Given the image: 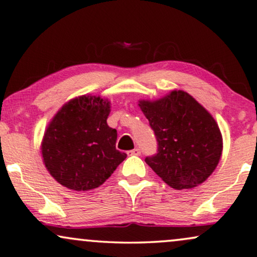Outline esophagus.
Masks as SVG:
<instances>
[{
	"label": "esophagus",
	"mask_w": 257,
	"mask_h": 257,
	"mask_svg": "<svg viewBox=\"0 0 257 257\" xmlns=\"http://www.w3.org/2000/svg\"><path fill=\"white\" fill-rule=\"evenodd\" d=\"M129 156H132V155H136V156H139V155H141V150H140L139 148H135V149H133V150H129L128 153Z\"/></svg>",
	"instance_id": "esophagus-1"
}]
</instances>
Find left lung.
Masks as SVG:
<instances>
[{
  "label": "left lung",
  "instance_id": "obj_1",
  "mask_svg": "<svg viewBox=\"0 0 257 257\" xmlns=\"http://www.w3.org/2000/svg\"><path fill=\"white\" fill-rule=\"evenodd\" d=\"M157 141L148 166L168 186L189 189L204 182L216 168L222 136L209 112L189 94L174 90L159 101H141Z\"/></svg>",
  "mask_w": 257,
  "mask_h": 257
}]
</instances>
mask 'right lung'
I'll return each instance as SVG.
<instances>
[{
    "mask_svg": "<svg viewBox=\"0 0 257 257\" xmlns=\"http://www.w3.org/2000/svg\"><path fill=\"white\" fill-rule=\"evenodd\" d=\"M110 103L81 96L63 105L48 125L42 157L48 172L69 189L100 187L126 157L116 149L117 132L107 124Z\"/></svg>",
    "mask_w": 257,
    "mask_h": 257,
    "instance_id": "right-lung-1",
    "label": "right lung"
}]
</instances>
